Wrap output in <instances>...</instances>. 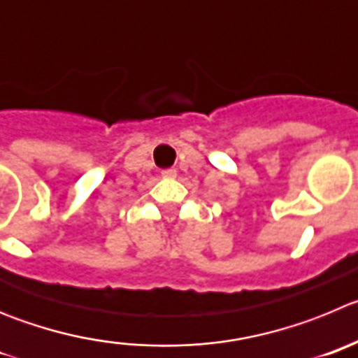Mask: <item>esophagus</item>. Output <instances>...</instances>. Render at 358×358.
Listing matches in <instances>:
<instances>
[{"instance_id":"obj_1","label":"esophagus","mask_w":358,"mask_h":358,"mask_svg":"<svg viewBox=\"0 0 358 358\" xmlns=\"http://www.w3.org/2000/svg\"><path fill=\"white\" fill-rule=\"evenodd\" d=\"M162 176H164V178H175L176 169H173V167H171V169H164Z\"/></svg>"}]
</instances>
